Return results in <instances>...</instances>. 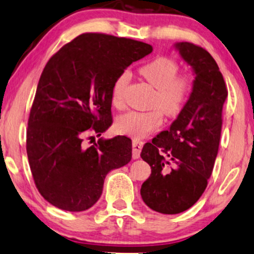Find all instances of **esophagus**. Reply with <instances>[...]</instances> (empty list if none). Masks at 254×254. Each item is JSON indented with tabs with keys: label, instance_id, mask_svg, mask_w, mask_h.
I'll return each mask as SVG.
<instances>
[{
	"label": "esophagus",
	"instance_id": "1",
	"mask_svg": "<svg viewBox=\"0 0 254 254\" xmlns=\"http://www.w3.org/2000/svg\"><path fill=\"white\" fill-rule=\"evenodd\" d=\"M143 142L139 139H133L132 140V157L133 159H138L140 156V150L143 147Z\"/></svg>",
	"mask_w": 254,
	"mask_h": 254
}]
</instances>
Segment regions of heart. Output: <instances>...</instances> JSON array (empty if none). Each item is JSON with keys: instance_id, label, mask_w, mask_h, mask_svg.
<instances>
[{"instance_id": "heart-1", "label": "heart", "mask_w": 254, "mask_h": 254, "mask_svg": "<svg viewBox=\"0 0 254 254\" xmlns=\"http://www.w3.org/2000/svg\"><path fill=\"white\" fill-rule=\"evenodd\" d=\"M178 64L169 57H156L139 68L142 75L156 89L153 105L168 116H176L183 110L191 95L190 75H177ZM129 72L124 71L115 79L111 89V102L115 107L123 105L124 91L129 82ZM163 114L158 109L151 111H129L115 122L118 133L133 138L149 136L162 124Z\"/></svg>"}]
</instances>
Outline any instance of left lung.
<instances>
[{
    "instance_id": "8db88e82",
    "label": "left lung",
    "mask_w": 254,
    "mask_h": 254,
    "mask_svg": "<svg viewBox=\"0 0 254 254\" xmlns=\"http://www.w3.org/2000/svg\"><path fill=\"white\" fill-rule=\"evenodd\" d=\"M175 48L194 75L185 107L168 130L144 144L143 160L151 166L140 195L156 212L177 214L197 203L212 173L227 91L213 57L203 48L177 42Z\"/></svg>"
}]
</instances>
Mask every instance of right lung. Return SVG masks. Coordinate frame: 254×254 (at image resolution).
<instances>
[{"label":"right lung","instance_id":"obj_1","mask_svg":"<svg viewBox=\"0 0 254 254\" xmlns=\"http://www.w3.org/2000/svg\"><path fill=\"white\" fill-rule=\"evenodd\" d=\"M150 44L104 34H82L49 60L38 81L27 131V153L37 190L51 205L81 212L95 205L111 170L132 157L130 138H99L90 132L112 124L111 89Z\"/></svg>","mask_w":254,"mask_h":254}]
</instances>
